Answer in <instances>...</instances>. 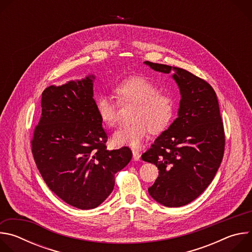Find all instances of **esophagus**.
<instances>
[{
    "instance_id": "esophagus-1",
    "label": "esophagus",
    "mask_w": 252,
    "mask_h": 252,
    "mask_svg": "<svg viewBox=\"0 0 252 252\" xmlns=\"http://www.w3.org/2000/svg\"><path fill=\"white\" fill-rule=\"evenodd\" d=\"M132 158L134 160H139V158H140L139 152L136 150H132Z\"/></svg>"
}]
</instances>
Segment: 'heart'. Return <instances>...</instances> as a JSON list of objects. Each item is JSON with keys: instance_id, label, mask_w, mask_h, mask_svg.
I'll list each match as a JSON object with an SVG mask.
<instances>
[{"instance_id": "1", "label": "heart", "mask_w": 252, "mask_h": 252, "mask_svg": "<svg viewBox=\"0 0 252 252\" xmlns=\"http://www.w3.org/2000/svg\"><path fill=\"white\" fill-rule=\"evenodd\" d=\"M118 100L133 103L130 119L132 122L117 129L113 142L117 146L138 148L149 130L158 133L164 130L174 114V98L158 86L143 77H131L119 83L115 88ZM95 109L100 120L109 126L118 123L119 102L109 94L96 97Z\"/></svg>"}]
</instances>
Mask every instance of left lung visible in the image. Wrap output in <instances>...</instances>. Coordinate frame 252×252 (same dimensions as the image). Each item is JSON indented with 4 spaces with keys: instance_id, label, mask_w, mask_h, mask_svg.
I'll list each match as a JSON object with an SVG mask.
<instances>
[{
    "instance_id": "8db88e82",
    "label": "left lung",
    "mask_w": 252,
    "mask_h": 252,
    "mask_svg": "<svg viewBox=\"0 0 252 252\" xmlns=\"http://www.w3.org/2000/svg\"><path fill=\"white\" fill-rule=\"evenodd\" d=\"M157 71L169 74L181 92L178 117L142 154L155 163L158 177L149 193L167 207L186 205L210 185L224 153L225 136L217 94L204 80L189 71L145 62Z\"/></svg>"
}]
</instances>
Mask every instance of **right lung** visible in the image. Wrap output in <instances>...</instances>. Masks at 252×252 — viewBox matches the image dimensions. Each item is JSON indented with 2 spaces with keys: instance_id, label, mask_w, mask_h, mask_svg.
I'll list each match as a JSON object with an SVG mask.
<instances>
[{
  "instance_id": "obj_1",
  "label": "right lung",
  "mask_w": 252,
  "mask_h": 252,
  "mask_svg": "<svg viewBox=\"0 0 252 252\" xmlns=\"http://www.w3.org/2000/svg\"><path fill=\"white\" fill-rule=\"evenodd\" d=\"M94 76L50 86L42 94V116L32 153L49 187L80 209L102 203L115 187V174L131 159L127 147L107 151V134L94 99Z\"/></svg>"
}]
</instances>
